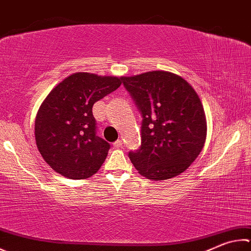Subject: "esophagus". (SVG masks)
Instances as JSON below:
<instances>
[{
    "label": "esophagus",
    "instance_id": "1",
    "mask_svg": "<svg viewBox=\"0 0 251 251\" xmlns=\"http://www.w3.org/2000/svg\"><path fill=\"white\" fill-rule=\"evenodd\" d=\"M114 148H121L122 147V146H123V141L121 140V139H117L116 141H115V143H114Z\"/></svg>",
    "mask_w": 251,
    "mask_h": 251
}]
</instances>
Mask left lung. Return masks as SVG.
<instances>
[{"instance_id": "obj_1", "label": "left lung", "mask_w": 251, "mask_h": 251, "mask_svg": "<svg viewBox=\"0 0 251 251\" xmlns=\"http://www.w3.org/2000/svg\"><path fill=\"white\" fill-rule=\"evenodd\" d=\"M143 116L141 145L128 156L141 176L153 181L179 176L204 147L206 118L188 81L168 71L122 76Z\"/></svg>"}]
</instances>
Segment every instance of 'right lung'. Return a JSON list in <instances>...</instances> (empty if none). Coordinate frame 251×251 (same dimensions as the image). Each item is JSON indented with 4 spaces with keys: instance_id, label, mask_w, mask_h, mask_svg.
<instances>
[{
    "instance_id": "right-lung-1",
    "label": "right lung",
    "mask_w": 251,
    "mask_h": 251,
    "mask_svg": "<svg viewBox=\"0 0 251 251\" xmlns=\"http://www.w3.org/2000/svg\"><path fill=\"white\" fill-rule=\"evenodd\" d=\"M121 84L117 76L76 72L50 91L36 116L35 138L51 169L75 180L99 171L110 144L97 135L92 107Z\"/></svg>"
}]
</instances>
